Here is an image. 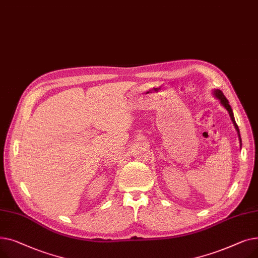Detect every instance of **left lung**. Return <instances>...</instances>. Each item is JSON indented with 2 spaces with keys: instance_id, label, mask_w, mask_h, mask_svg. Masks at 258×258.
<instances>
[{
  "instance_id": "left-lung-1",
  "label": "left lung",
  "mask_w": 258,
  "mask_h": 258,
  "mask_svg": "<svg viewBox=\"0 0 258 258\" xmlns=\"http://www.w3.org/2000/svg\"><path fill=\"white\" fill-rule=\"evenodd\" d=\"M213 95H214V96H215L216 98L220 99L222 105L228 111V113H229V115H230V118H231V120H232V122H233V124H234V127H235V130L237 131V135H238L239 142H240V147H241V139H240L239 130H238V126H237V124H236V122H235V119H234V116H233V112H232V108H231V106H230L228 99L225 97V95L223 94V92H222L221 90H214Z\"/></svg>"
}]
</instances>
